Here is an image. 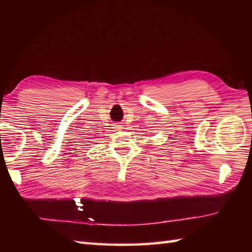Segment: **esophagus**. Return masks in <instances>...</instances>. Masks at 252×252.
Listing matches in <instances>:
<instances>
[{"label":"esophagus","mask_w":252,"mask_h":252,"mask_svg":"<svg viewBox=\"0 0 252 252\" xmlns=\"http://www.w3.org/2000/svg\"><path fill=\"white\" fill-rule=\"evenodd\" d=\"M122 126H123L121 125V123H117V125H115V127H116L117 130H121Z\"/></svg>","instance_id":"esophagus-1"}]
</instances>
